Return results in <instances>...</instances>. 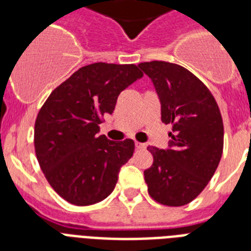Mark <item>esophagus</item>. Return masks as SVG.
Masks as SVG:
<instances>
[{"label": "esophagus", "instance_id": "1", "mask_svg": "<svg viewBox=\"0 0 251 251\" xmlns=\"http://www.w3.org/2000/svg\"><path fill=\"white\" fill-rule=\"evenodd\" d=\"M135 147H137L138 150H146L147 146H146L145 143H141V142H135Z\"/></svg>", "mask_w": 251, "mask_h": 251}]
</instances>
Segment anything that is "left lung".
<instances>
[{"label": "left lung", "mask_w": 251, "mask_h": 251, "mask_svg": "<svg viewBox=\"0 0 251 251\" xmlns=\"http://www.w3.org/2000/svg\"><path fill=\"white\" fill-rule=\"evenodd\" d=\"M161 102V121L171 124V147L149 146L152 165L145 171L150 197L169 207L185 206L207 186L224 147V126L211 91L191 72L165 61L141 62Z\"/></svg>", "instance_id": "8db88e82"}]
</instances>
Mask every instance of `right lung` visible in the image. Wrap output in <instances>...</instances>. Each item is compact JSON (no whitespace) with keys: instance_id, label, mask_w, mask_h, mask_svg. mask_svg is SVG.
<instances>
[{"instance_id":"add662e5","label":"right lung","mask_w":251,"mask_h":251,"mask_svg":"<svg viewBox=\"0 0 251 251\" xmlns=\"http://www.w3.org/2000/svg\"><path fill=\"white\" fill-rule=\"evenodd\" d=\"M143 76L137 65L96 62L56 87L37 113L33 145L45 178L75 206L105 199L134 152L133 139L109 141L98 133L118 95Z\"/></svg>"}]
</instances>
